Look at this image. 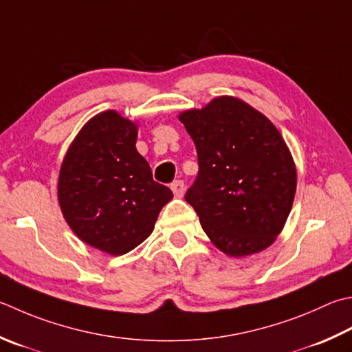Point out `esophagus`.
Segmentation results:
<instances>
[{
  "instance_id": "obj_1",
  "label": "esophagus",
  "mask_w": 352,
  "mask_h": 352,
  "mask_svg": "<svg viewBox=\"0 0 352 352\" xmlns=\"http://www.w3.org/2000/svg\"><path fill=\"white\" fill-rule=\"evenodd\" d=\"M170 189H172V192H174V195L175 197H183V194H184V182L183 180H175V182H172L170 183Z\"/></svg>"
}]
</instances>
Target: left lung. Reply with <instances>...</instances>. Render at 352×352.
<instances>
[{
    "label": "left lung",
    "mask_w": 352,
    "mask_h": 352,
    "mask_svg": "<svg viewBox=\"0 0 352 352\" xmlns=\"http://www.w3.org/2000/svg\"><path fill=\"white\" fill-rule=\"evenodd\" d=\"M198 157L184 199L219 250L245 256L267 249L284 227L296 192V168L276 126L230 96L180 114Z\"/></svg>",
    "instance_id": "1"
}]
</instances>
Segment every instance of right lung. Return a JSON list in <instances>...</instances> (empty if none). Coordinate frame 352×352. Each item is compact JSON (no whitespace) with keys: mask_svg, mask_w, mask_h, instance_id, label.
Instances as JSON below:
<instances>
[{"mask_svg":"<svg viewBox=\"0 0 352 352\" xmlns=\"http://www.w3.org/2000/svg\"><path fill=\"white\" fill-rule=\"evenodd\" d=\"M137 126L116 111L93 117L62 163L58 198L65 221L84 243L109 254L146 239L172 199L137 153Z\"/></svg>","mask_w":352,"mask_h":352,"instance_id":"right-lung-1","label":"right lung"}]
</instances>
